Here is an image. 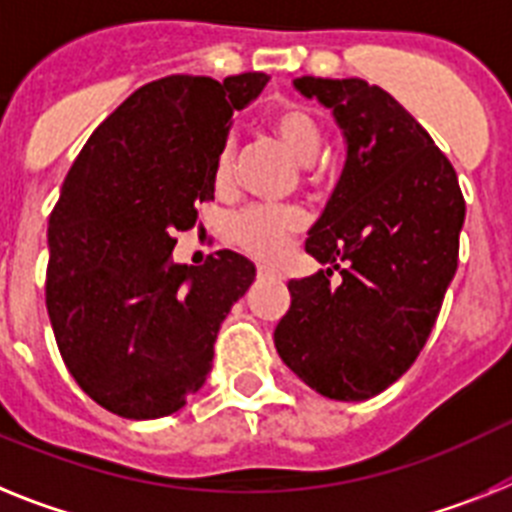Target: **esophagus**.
Masks as SVG:
<instances>
[{
    "instance_id": "34e87169",
    "label": "esophagus",
    "mask_w": 512,
    "mask_h": 512,
    "mask_svg": "<svg viewBox=\"0 0 512 512\" xmlns=\"http://www.w3.org/2000/svg\"><path fill=\"white\" fill-rule=\"evenodd\" d=\"M257 278H260V281H270V278H281V275L270 268H257Z\"/></svg>"
}]
</instances>
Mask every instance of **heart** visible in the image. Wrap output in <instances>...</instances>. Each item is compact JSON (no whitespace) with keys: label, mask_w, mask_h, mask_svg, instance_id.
I'll list each match as a JSON object with an SVG mask.
<instances>
[{"label":"heart","mask_w":512,"mask_h":512,"mask_svg":"<svg viewBox=\"0 0 512 512\" xmlns=\"http://www.w3.org/2000/svg\"><path fill=\"white\" fill-rule=\"evenodd\" d=\"M268 123L283 146L299 162H309L322 144V126L317 115L306 105L293 100H283L273 105L268 113ZM234 162L231 144L221 146L213 164V177L219 185H226ZM304 226V213L299 208H273V206H247L237 211L226 224V239L237 250L257 257L262 262L281 260L288 252L293 234Z\"/></svg>","instance_id":"1"}]
</instances>
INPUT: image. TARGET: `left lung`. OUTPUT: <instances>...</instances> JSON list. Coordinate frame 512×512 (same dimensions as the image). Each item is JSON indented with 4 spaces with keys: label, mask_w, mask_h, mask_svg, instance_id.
Returning <instances> with one entry per match:
<instances>
[{
    "label": "left lung",
    "mask_w": 512,
    "mask_h": 512,
    "mask_svg": "<svg viewBox=\"0 0 512 512\" xmlns=\"http://www.w3.org/2000/svg\"><path fill=\"white\" fill-rule=\"evenodd\" d=\"M340 126L348 157L306 252L327 270L288 283L275 327L288 368L322 397H376L415 363L459 265L466 203L430 133L363 79L299 77ZM337 269L341 281L329 283Z\"/></svg>",
    "instance_id": "obj_1"
}]
</instances>
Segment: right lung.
Returning a JSON list of instances; mask_svg holds the SVG:
<instances>
[{
	"label": "right lung",
	"instance_id": "right-lung-1",
	"mask_svg": "<svg viewBox=\"0 0 512 512\" xmlns=\"http://www.w3.org/2000/svg\"><path fill=\"white\" fill-rule=\"evenodd\" d=\"M268 79L144 84L95 128L61 185L48 219V317L74 381L113 415L154 420L185 407L211 371L221 322L255 281L237 252L193 268L172 250L195 206L213 201L231 115Z\"/></svg>",
	"mask_w": 512,
	"mask_h": 512
}]
</instances>
